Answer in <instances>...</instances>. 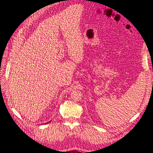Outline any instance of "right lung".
I'll list each match as a JSON object with an SVG mask.
<instances>
[{"mask_svg":"<svg viewBox=\"0 0 153 153\" xmlns=\"http://www.w3.org/2000/svg\"><path fill=\"white\" fill-rule=\"evenodd\" d=\"M48 123V122H47V123Z\"/></svg>","mask_w":153,"mask_h":153,"instance_id":"obj_1","label":"right lung"}]
</instances>
